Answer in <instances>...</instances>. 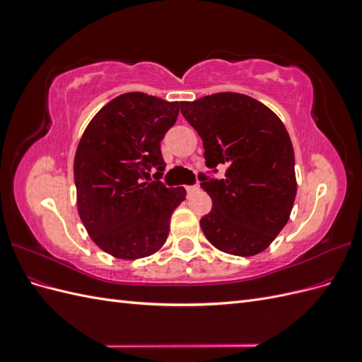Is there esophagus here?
<instances>
[{
    "mask_svg": "<svg viewBox=\"0 0 362 362\" xmlns=\"http://www.w3.org/2000/svg\"><path fill=\"white\" fill-rule=\"evenodd\" d=\"M185 190H187L189 194H193V193H196V192L199 190V185H187V187H185Z\"/></svg>",
    "mask_w": 362,
    "mask_h": 362,
    "instance_id": "obj_1",
    "label": "esophagus"
}]
</instances>
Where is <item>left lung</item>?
<instances>
[{"instance_id": "obj_1", "label": "left lung", "mask_w": 362, "mask_h": 362, "mask_svg": "<svg viewBox=\"0 0 362 362\" xmlns=\"http://www.w3.org/2000/svg\"><path fill=\"white\" fill-rule=\"evenodd\" d=\"M180 108L202 139L206 168H226L222 180L199 173L213 201L201 218L205 237L226 254H259L288 222L298 190L286 127L269 107L234 92L182 101Z\"/></svg>"}]
</instances>
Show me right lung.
Returning a JSON list of instances; mask_svg holds the SVG:
<instances>
[{
	"mask_svg": "<svg viewBox=\"0 0 362 362\" xmlns=\"http://www.w3.org/2000/svg\"><path fill=\"white\" fill-rule=\"evenodd\" d=\"M178 103L141 92L104 105L87 125L74 160L78 214L107 254L137 259L157 252L184 187H166L160 141L177 122ZM151 171L154 182L148 180Z\"/></svg>",
	"mask_w": 362,
	"mask_h": 362,
	"instance_id": "1",
	"label": "right lung"
}]
</instances>
